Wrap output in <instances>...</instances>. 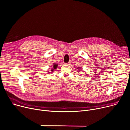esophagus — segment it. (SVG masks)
Segmentation results:
<instances>
[{
  "instance_id": "1",
  "label": "esophagus",
  "mask_w": 130,
  "mask_h": 130,
  "mask_svg": "<svg viewBox=\"0 0 130 130\" xmlns=\"http://www.w3.org/2000/svg\"><path fill=\"white\" fill-rule=\"evenodd\" d=\"M70 63V62H69V63H68V64H69Z\"/></svg>"
}]
</instances>
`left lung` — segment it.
Here are the masks:
<instances>
[{"label":"left lung","mask_w":130,"mask_h":130,"mask_svg":"<svg viewBox=\"0 0 130 130\" xmlns=\"http://www.w3.org/2000/svg\"><path fill=\"white\" fill-rule=\"evenodd\" d=\"M81 67H78V68H79V72H80V70H80V69H81ZM80 74V75H81V76L82 75H81V74Z\"/></svg>","instance_id":"obj_1"}]
</instances>
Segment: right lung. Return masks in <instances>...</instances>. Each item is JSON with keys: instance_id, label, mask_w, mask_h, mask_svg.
<instances>
[{"instance_id": "add662e5", "label": "right lung", "mask_w": 130, "mask_h": 130, "mask_svg": "<svg viewBox=\"0 0 130 130\" xmlns=\"http://www.w3.org/2000/svg\"><path fill=\"white\" fill-rule=\"evenodd\" d=\"M53 68H52V69H51V73H52V72L54 71V69H56L57 68V66H58V64H57L53 63ZM48 73H50V72H49L48 71Z\"/></svg>"}]
</instances>
